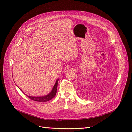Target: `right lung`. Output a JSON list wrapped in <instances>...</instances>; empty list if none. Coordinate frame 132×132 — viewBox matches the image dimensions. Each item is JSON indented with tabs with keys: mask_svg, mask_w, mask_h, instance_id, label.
<instances>
[{
	"mask_svg": "<svg viewBox=\"0 0 132 132\" xmlns=\"http://www.w3.org/2000/svg\"><path fill=\"white\" fill-rule=\"evenodd\" d=\"M58 81H59V79H57L56 81V82L53 86V87L52 88V90L51 91V92L47 94L45 96H40V97H35V96H28L27 95H26L23 91L20 89L22 92L27 96L28 97L29 99H31V100H33L34 101H39V102H45V101H47L51 99H52L53 98H54L55 97V96L56 94V92H57V84H58ZM17 86V85H16ZM18 87V86H17ZM19 88V87H18Z\"/></svg>",
	"mask_w": 132,
	"mask_h": 132,
	"instance_id": "1",
	"label": "right lung"
}]
</instances>
